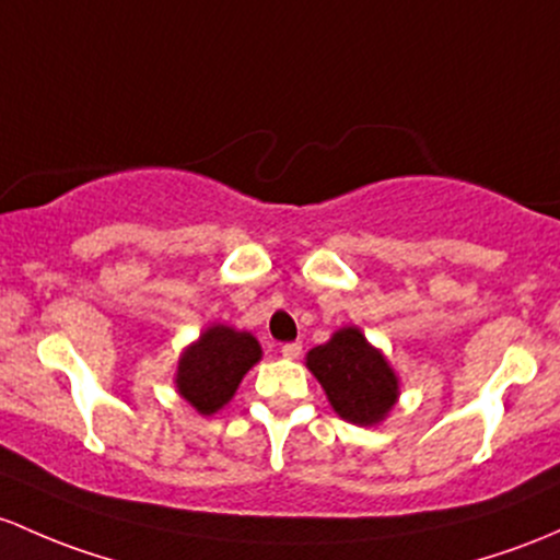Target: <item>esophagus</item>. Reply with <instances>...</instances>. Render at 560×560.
I'll list each match as a JSON object with an SVG mask.
<instances>
[{
  "label": "esophagus",
  "mask_w": 560,
  "mask_h": 560,
  "mask_svg": "<svg viewBox=\"0 0 560 560\" xmlns=\"http://www.w3.org/2000/svg\"><path fill=\"white\" fill-rule=\"evenodd\" d=\"M281 354H284L287 359H298L300 354H303V343H298V340H292V343H284V346H281Z\"/></svg>",
  "instance_id": "34e87169"
}]
</instances>
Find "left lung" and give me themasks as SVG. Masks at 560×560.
<instances>
[{
    "label": "left lung",
    "instance_id": "8db88e82",
    "mask_svg": "<svg viewBox=\"0 0 560 560\" xmlns=\"http://www.w3.org/2000/svg\"><path fill=\"white\" fill-rule=\"evenodd\" d=\"M308 370L325 386L335 413L359 427L384 419L397 399L392 368L357 327L340 329L329 343L311 349Z\"/></svg>",
    "mask_w": 560,
    "mask_h": 560
}]
</instances>
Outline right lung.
Instances as JSON below:
<instances>
[{
	"label": "right lung",
	"mask_w": 560,
	"mask_h": 560,
	"mask_svg": "<svg viewBox=\"0 0 560 560\" xmlns=\"http://www.w3.org/2000/svg\"><path fill=\"white\" fill-rule=\"evenodd\" d=\"M260 354V343L249 332H235L225 325L206 329L201 340L185 351L176 370L179 394L198 413H214L233 397Z\"/></svg>",
	"instance_id": "right-lung-1"
}]
</instances>
